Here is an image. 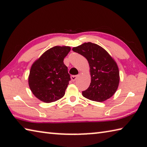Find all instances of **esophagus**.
I'll use <instances>...</instances> for the list:
<instances>
[{"label": "esophagus", "mask_w": 147, "mask_h": 147, "mask_svg": "<svg viewBox=\"0 0 147 147\" xmlns=\"http://www.w3.org/2000/svg\"><path fill=\"white\" fill-rule=\"evenodd\" d=\"M77 78H78V76L77 75H73V76H71V80H72V81H75L76 79H77Z\"/></svg>", "instance_id": "34e87169"}]
</instances>
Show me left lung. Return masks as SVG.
<instances>
[{
  "mask_svg": "<svg viewBox=\"0 0 147 147\" xmlns=\"http://www.w3.org/2000/svg\"><path fill=\"white\" fill-rule=\"evenodd\" d=\"M73 50L86 57L89 63L91 83L82 92L83 96L97 102L111 98L120 82L119 69L115 59L101 46L92 42L84 43Z\"/></svg>",
  "mask_w": 147,
  "mask_h": 147,
  "instance_id": "left-lung-1",
  "label": "left lung"
}]
</instances>
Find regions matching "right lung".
<instances>
[{"instance_id":"right-lung-1","label":"right lung","mask_w":147,"mask_h":147,"mask_svg":"<svg viewBox=\"0 0 147 147\" xmlns=\"http://www.w3.org/2000/svg\"><path fill=\"white\" fill-rule=\"evenodd\" d=\"M70 51V46H54L32 63L28 83L32 94L41 101L52 103L64 96L71 78L63 60Z\"/></svg>"}]
</instances>
